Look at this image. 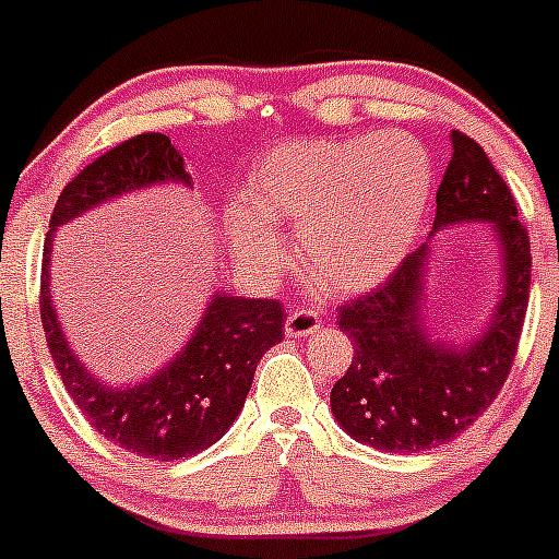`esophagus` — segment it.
Returning a JSON list of instances; mask_svg holds the SVG:
<instances>
[{"mask_svg": "<svg viewBox=\"0 0 559 559\" xmlns=\"http://www.w3.org/2000/svg\"><path fill=\"white\" fill-rule=\"evenodd\" d=\"M319 330H321V313L319 310H313V307H296L294 313L288 316V321H285V332H288L290 337H307Z\"/></svg>", "mask_w": 559, "mask_h": 559, "instance_id": "34e87169", "label": "esophagus"}]
</instances>
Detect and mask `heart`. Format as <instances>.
<instances>
[{"label": "heart", "instance_id": "1", "mask_svg": "<svg viewBox=\"0 0 559 559\" xmlns=\"http://www.w3.org/2000/svg\"><path fill=\"white\" fill-rule=\"evenodd\" d=\"M432 197V163L416 138L357 135L269 152L252 174V202L229 204L235 252L274 271L288 249L271 222L299 229L301 252L326 285L366 290L407 254Z\"/></svg>", "mask_w": 559, "mask_h": 559}]
</instances>
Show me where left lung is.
<instances>
[{"mask_svg": "<svg viewBox=\"0 0 559 559\" xmlns=\"http://www.w3.org/2000/svg\"><path fill=\"white\" fill-rule=\"evenodd\" d=\"M454 155L440 179L435 233L488 222L499 233L504 290L488 330L460 349L427 335L421 321L429 249L409 252L385 283L346 301L337 324L355 357L330 393L343 432L382 452H424L457 438L493 404L513 368L530 305V233L515 199L474 138L452 132Z\"/></svg>", "mask_w": 559, "mask_h": 559, "instance_id": "obj_1", "label": "left lung"}]
</instances>
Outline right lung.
<instances>
[{
  "label": "right lung",
  "mask_w": 559,
  "mask_h": 559,
  "mask_svg": "<svg viewBox=\"0 0 559 559\" xmlns=\"http://www.w3.org/2000/svg\"><path fill=\"white\" fill-rule=\"evenodd\" d=\"M155 182L191 186L182 155L160 132H143L112 146L71 179L49 218L38 301L55 368L91 427L127 452L168 463L213 447L233 427L260 357L283 341L285 307L276 299L216 294L186 349L152 380L132 388L96 380L74 357L55 316L49 294L55 229L107 199Z\"/></svg>",
  "instance_id": "add662e5"
}]
</instances>
